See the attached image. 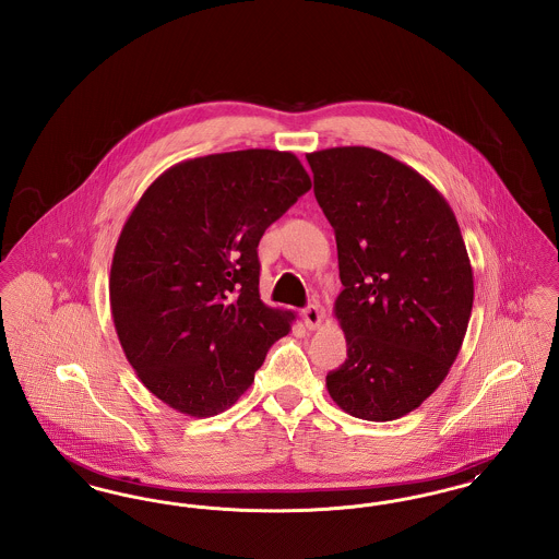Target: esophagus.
Instances as JSON below:
<instances>
[{"label": "esophagus", "mask_w": 559, "mask_h": 559, "mask_svg": "<svg viewBox=\"0 0 559 559\" xmlns=\"http://www.w3.org/2000/svg\"><path fill=\"white\" fill-rule=\"evenodd\" d=\"M322 310H320L317 304H310L306 310H304V320H306V326L310 329V331H317L320 329V324H322Z\"/></svg>", "instance_id": "obj_1"}]
</instances>
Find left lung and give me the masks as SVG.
<instances>
[{
	"instance_id": "left-lung-1",
	"label": "left lung",
	"mask_w": 559,
	"mask_h": 559,
	"mask_svg": "<svg viewBox=\"0 0 559 559\" xmlns=\"http://www.w3.org/2000/svg\"><path fill=\"white\" fill-rule=\"evenodd\" d=\"M306 159L344 285L333 312L347 358L326 390L352 417L394 421L438 390L463 344L474 306L465 242L447 199L402 160L369 146Z\"/></svg>"
}]
</instances>
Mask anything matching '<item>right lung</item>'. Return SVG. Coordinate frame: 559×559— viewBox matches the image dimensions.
<instances>
[{
    "label": "right lung",
    "mask_w": 559,
    "mask_h": 559,
    "mask_svg": "<svg viewBox=\"0 0 559 559\" xmlns=\"http://www.w3.org/2000/svg\"><path fill=\"white\" fill-rule=\"evenodd\" d=\"M312 188L293 153L182 160L144 190L117 240L108 293L140 381L190 417L230 408L295 314L260 299L258 245Z\"/></svg>",
    "instance_id": "add662e5"
}]
</instances>
